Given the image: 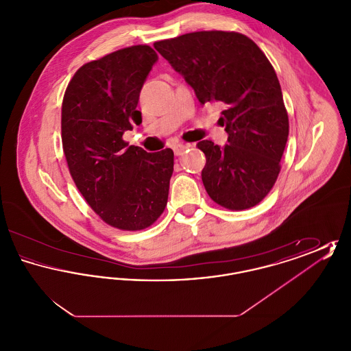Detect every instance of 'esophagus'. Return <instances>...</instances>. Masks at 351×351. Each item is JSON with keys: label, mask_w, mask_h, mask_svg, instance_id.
<instances>
[{"label": "esophagus", "mask_w": 351, "mask_h": 351, "mask_svg": "<svg viewBox=\"0 0 351 351\" xmlns=\"http://www.w3.org/2000/svg\"><path fill=\"white\" fill-rule=\"evenodd\" d=\"M191 146L189 145H183V143H178V145H175L173 146V152H175V155H183L185 150H188Z\"/></svg>", "instance_id": "34e87169"}]
</instances>
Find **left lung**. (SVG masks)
Instances as JSON below:
<instances>
[{
	"mask_svg": "<svg viewBox=\"0 0 351 351\" xmlns=\"http://www.w3.org/2000/svg\"><path fill=\"white\" fill-rule=\"evenodd\" d=\"M183 75L201 104L221 102L228 142L197 143L206 158L201 179L209 197L230 210L259 204L280 172L289 122L282 88L267 56L235 32H196L154 43Z\"/></svg>",
	"mask_w": 351,
	"mask_h": 351,
	"instance_id": "1",
	"label": "left lung"
}]
</instances>
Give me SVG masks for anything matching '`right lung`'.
Masks as SVG:
<instances>
[{
  "instance_id": "obj_1",
  "label": "right lung",
  "mask_w": 351,
  "mask_h": 351,
  "mask_svg": "<svg viewBox=\"0 0 351 351\" xmlns=\"http://www.w3.org/2000/svg\"><path fill=\"white\" fill-rule=\"evenodd\" d=\"M158 60L147 45L85 63L62 104V142L69 173L108 225L128 232L151 226L167 205L173 151L146 152L122 139L141 122L139 93Z\"/></svg>"
}]
</instances>
